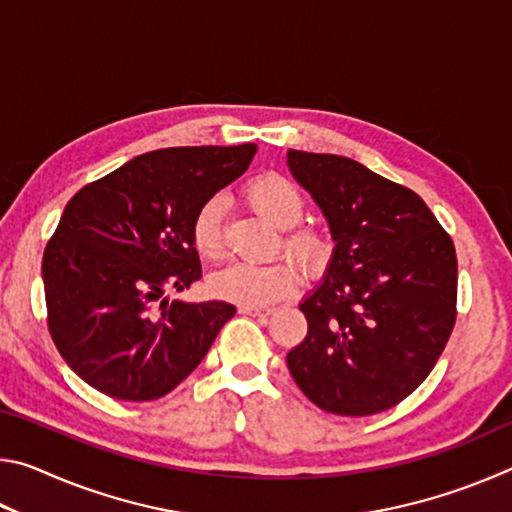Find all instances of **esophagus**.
Listing matches in <instances>:
<instances>
[{"label": "esophagus", "mask_w": 512, "mask_h": 512, "mask_svg": "<svg viewBox=\"0 0 512 512\" xmlns=\"http://www.w3.org/2000/svg\"><path fill=\"white\" fill-rule=\"evenodd\" d=\"M239 311H241V314L255 316V318H266V316L273 314L271 309H257V307H239Z\"/></svg>", "instance_id": "34e87169"}]
</instances>
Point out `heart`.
I'll return each instance as SVG.
<instances>
[{
    "label": "heart",
    "mask_w": 512,
    "mask_h": 512,
    "mask_svg": "<svg viewBox=\"0 0 512 512\" xmlns=\"http://www.w3.org/2000/svg\"><path fill=\"white\" fill-rule=\"evenodd\" d=\"M248 203L271 221L275 228L287 230L282 248L305 268H318L327 262L332 244L325 232L316 228H296L305 214V196L298 185L282 173H259L246 185ZM192 244L207 262L223 255V201L207 198L192 219ZM302 275L291 262L273 264H230L210 277L214 298L235 302L239 307H268L291 296L300 287Z\"/></svg>",
    "instance_id": "1"
}]
</instances>
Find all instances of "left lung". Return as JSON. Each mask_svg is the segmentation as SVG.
<instances>
[{"instance_id":"1","label":"left lung","mask_w":512,"mask_h":512,"mask_svg":"<svg viewBox=\"0 0 512 512\" xmlns=\"http://www.w3.org/2000/svg\"><path fill=\"white\" fill-rule=\"evenodd\" d=\"M287 162L336 241L323 282L300 302L309 329L287 366L323 411L393 409L427 379L454 329V241L418 194L357 160L289 151Z\"/></svg>"}]
</instances>
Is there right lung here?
<instances>
[{"mask_svg": "<svg viewBox=\"0 0 512 512\" xmlns=\"http://www.w3.org/2000/svg\"><path fill=\"white\" fill-rule=\"evenodd\" d=\"M255 151H151L72 196L45 248L42 280L51 339L85 384L149 402L203 361L235 305L158 300L201 280L194 214L248 169Z\"/></svg>", "mask_w": 512, "mask_h": 512, "instance_id": "add662e5", "label": "right lung"}]
</instances>
